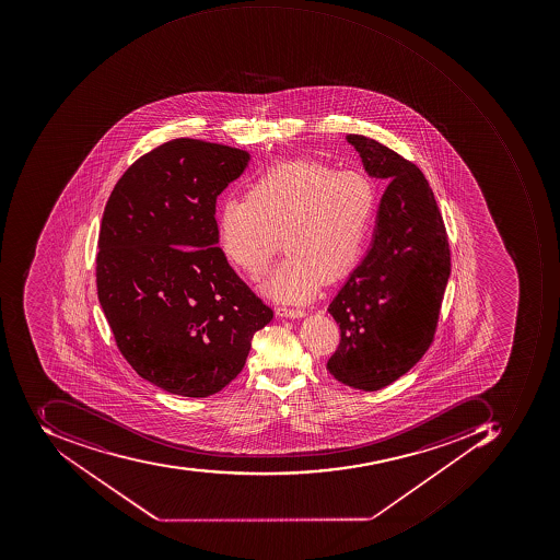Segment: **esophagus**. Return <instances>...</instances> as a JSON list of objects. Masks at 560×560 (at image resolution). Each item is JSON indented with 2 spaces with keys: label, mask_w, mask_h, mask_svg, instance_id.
I'll list each match as a JSON object with an SVG mask.
<instances>
[{
  "label": "esophagus",
  "mask_w": 560,
  "mask_h": 560,
  "mask_svg": "<svg viewBox=\"0 0 560 560\" xmlns=\"http://www.w3.org/2000/svg\"><path fill=\"white\" fill-rule=\"evenodd\" d=\"M277 314L278 316L282 317H292V319H298V317L305 316V313L302 311V308L293 307H278Z\"/></svg>",
  "instance_id": "1"
}]
</instances>
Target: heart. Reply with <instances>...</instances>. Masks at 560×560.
<instances>
[{"instance_id": "heart-1", "label": "heart", "mask_w": 560, "mask_h": 560, "mask_svg": "<svg viewBox=\"0 0 560 560\" xmlns=\"http://www.w3.org/2000/svg\"><path fill=\"white\" fill-rule=\"evenodd\" d=\"M377 182L319 160L275 164L219 209V243L231 265L265 273L280 247L289 255L267 290L278 301H308L362 262L377 219Z\"/></svg>"}]
</instances>
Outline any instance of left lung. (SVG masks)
<instances>
[{"label":"left lung","mask_w":560,"mask_h":560,"mask_svg":"<svg viewBox=\"0 0 560 560\" xmlns=\"http://www.w3.org/2000/svg\"><path fill=\"white\" fill-rule=\"evenodd\" d=\"M348 142L369 175L388 187L372 249L327 308L341 336L327 370L341 384L378 390L431 347L452 258L445 222L421 170L375 139L350 133Z\"/></svg>","instance_id":"8db88e82"}]
</instances>
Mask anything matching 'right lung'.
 <instances>
[{
    "label": "right lung",
    "mask_w": 560,
    "mask_h": 560,
    "mask_svg": "<svg viewBox=\"0 0 560 560\" xmlns=\"http://www.w3.org/2000/svg\"><path fill=\"white\" fill-rule=\"evenodd\" d=\"M247 161L243 149L172 139L127 167L103 210V313L129 365L176 396L222 390L273 317L215 246V200Z\"/></svg>",
    "instance_id": "1"
}]
</instances>
